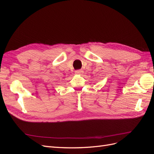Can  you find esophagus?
<instances>
[{"label": "esophagus", "instance_id": "34e87169", "mask_svg": "<svg viewBox=\"0 0 154 154\" xmlns=\"http://www.w3.org/2000/svg\"><path fill=\"white\" fill-rule=\"evenodd\" d=\"M83 73V71H82V70H76V71H75V74H79V75H81V74H82Z\"/></svg>", "mask_w": 154, "mask_h": 154}]
</instances>
